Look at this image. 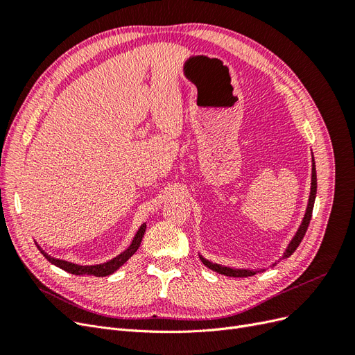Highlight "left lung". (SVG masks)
Wrapping results in <instances>:
<instances>
[{
	"mask_svg": "<svg viewBox=\"0 0 355 355\" xmlns=\"http://www.w3.org/2000/svg\"><path fill=\"white\" fill-rule=\"evenodd\" d=\"M315 196H317V171H315V161H314V155H313V168H311V191H309V198H308V204H306V210H305V214H304V219L302 222H300L299 228L296 231V234L293 235V239L290 240V243L287 244L286 250L283 253V256L278 259L277 262H280L282 259H286V257L292 256L293 252L297 249V245L300 244V241H302L304 235L308 230V225H309V220H311V216H313V209H314V201H315ZM200 259L201 262L206 265L209 270L214 271V272H219L222 275H227V277H252L257 272L261 271H265V270H237V268H230V266H223V265H219V263H213L210 261H207L206 257H202L200 254ZM272 263L271 266H275L277 265Z\"/></svg>",
	"mask_w": 355,
	"mask_h": 355,
	"instance_id": "obj_1",
	"label": "left lung"
}]
</instances>
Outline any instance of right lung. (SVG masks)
I'll list each match as a JSON object with an SVG mask.
<instances>
[{"mask_svg": "<svg viewBox=\"0 0 355 355\" xmlns=\"http://www.w3.org/2000/svg\"><path fill=\"white\" fill-rule=\"evenodd\" d=\"M145 230H146V223H142L141 228L137 230L136 235L132 240V244L127 247V249L124 252H121L118 256L112 257L111 261L108 262H103V263H99V265H77V263H72V262H68V261H62V259H56V257H51L50 254H47L44 250L40 249L38 245V250L44 254L46 259L53 263L59 266L60 270L67 271V272H71L73 275H94V277H106V275H111L114 274L118 268L123 266L130 257L137 252L139 245H141L142 243V239H144V234H145Z\"/></svg>", "mask_w": 355, "mask_h": 355, "instance_id": "obj_1", "label": "right lung"}]
</instances>
